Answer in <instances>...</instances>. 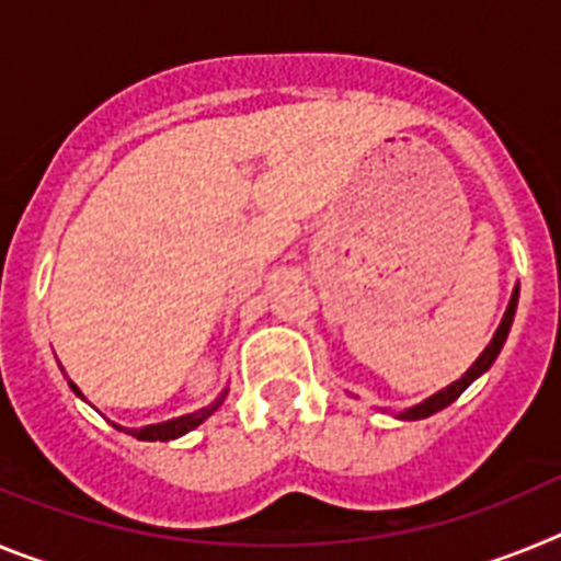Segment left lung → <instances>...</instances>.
<instances>
[{
	"label": "left lung",
	"instance_id": "left-lung-1",
	"mask_svg": "<svg viewBox=\"0 0 561 561\" xmlns=\"http://www.w3.org/2000/svg\"><path fill=\"white\" fill-rule=\"evenodd\" d=\"M517 297H519V286H514V295H512V300H508V309H505V314H503V320H500L497 331H494L492 342H489V345H485L483 354H480L478 359H474L472 368L466 370V374L460 376L458 381H453L449 388L438 390V393L430 396V399H424V401H421V404H415V408H408V410H404V413H399V419H404V421H419V419H427V415L438 413V410L449 408V404H453V401L458 399V396L463 393V390L469 388V385H472L474 379H478V376H483L485 370L492 368V362L497 359L500 348H503L505 336H508V331H512L514 311H517Z\"/></svg>",
	"mask_w": 561,
	"mask_h": 561
}]
</instances>
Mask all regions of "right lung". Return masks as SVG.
<instances>
[{
  "label": "right lung",
  "instance_id": "1",
  "mask_svg": "<svg viewBox=\"0 0 561 561\" xmlns=\"http://www.w3.org/2000/svg\"><path fill=\"white\" fill-rule=\"evenodd\" d=\"M69 388H72V393L81 396V399H83V393H81V390H78V385H72V381H69ZM225 396H227V390L219 396V399L213 401V404H207V408L196 410V413L180 415V419L162 421V424H148V427H140V430H126V427H117V424H114V427L126 430V433L134 435V438H137V440H173V438H180V435L191 433L193 427H199V424L205 419H210V415L221 408V401H225Z\"/></svg>",
  "mask_w": 561,
  "mask_h": 561
}]
</instances>
